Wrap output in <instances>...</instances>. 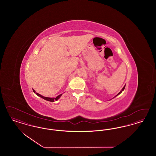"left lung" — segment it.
I'll return each mask as SVG.
<instances>
[{"instance_id":"1","label":"left lung","mask_w":156,"mask_h":156,"mask_svg":"<svg viewBox=\"0 0 156 156\" xmlns=\"http://www.w3.org/2000/svg\"><path fill=\"white\" fill-rule=\"evenodd\" d=\"M125 86H126V85H125V86L123 87V88H122V90H120V91L119 92V93H118V94H117V95H116V96H115V97H116V96L119 95V94H121V93L122 92V91H123V90H124V89H125Z\"/></svg>"}]
</instances>
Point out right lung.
Masks as SVG:
<instances>
[{"mask_svg":"<svg viewBox=\"0 0 156 156\" xmlns=\"http://www.w3.org/2000/svg\"><path fill=\"white\" fill-rule=\"evenodd\" d=\"M33 92L37 95V96H38V97H41V98H43V99H44L45 100H46V101H50V102H54V101H57L58 99H59L60 97H61V95H62V94H60L58 96H57V97H56V98H48V97H43V96H42L41 95H40V94H38L37 93L34 89H33Z\"/></svg>","mask_w":156,"mask_h":156,"instance_id":"1","label":"right lung"}]
</instances>
